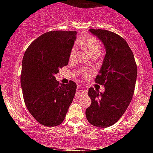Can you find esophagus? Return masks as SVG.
Instances as JSON below:
<instances>
[{"label":"esophagus","instance_id":"34e87169","mask_svg":"<svg viewBox=\"0 0 153 153\" xmlns=\"http://www.w3.org/2000/svg\"><path fill=\"white\" fill-rule=\"evenodd\" d=\"M87 93V88H86L85 86H79L78 87V90H76V97H80L81 95L85 94V93Z\"/></svg>","mask_w":153,"mask_h":153}]
</instances>
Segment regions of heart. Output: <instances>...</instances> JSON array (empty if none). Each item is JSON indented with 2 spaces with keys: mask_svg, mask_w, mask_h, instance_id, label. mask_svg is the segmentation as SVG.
<instances>
[{
  "mask_svg": "<svg viewBox=\"0 0 153 153\" xmlns=\"http://www.w3.org/2000/svg\"><path fill=\"white\" fill-rule=\"evenodd\" d=\"M81 45H83L85 49L90 53V54H95V53H100L101 52V44L98 41L96 37L93 36H87L86 38L84 39L83 41L80 43ZM76 48L77 46L76 44H74V47H72V49L70 51V58L71 60L74 59L76 54ZM88 74V71L84 70L83 71V76H87Z\"/></svg>",
  "mask_w": 153,
  "mask_h": 153,
  "instance_id": "obj_1",
  "label": "heart"
}]
</instances>
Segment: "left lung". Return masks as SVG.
I'll list each match as a JSON object with an SVG mask.
<instances>
[{"label": "left lung", "instance_id": "left-lung-1", "mask_svg": "<svg viewBox=\"0 0 153 153\" xmlns=\"http://www.w3.org/2000/svg\"><path fill=\"white\" fill-rule=\"evenodd\" d=\"M106 48V55L96 83L104 85V93L89 89L92 103L86 110L88 122L106 128L117 123L129 106L134 93L137 66L130 47L122 36L102 29H90Z\"/></svg>", "mask_w": 153, "mask_h": 153}]
</instances>
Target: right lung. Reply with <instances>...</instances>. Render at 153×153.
Returning a JSON list of instances; mask_svg holds the SVG:
<instances>
[{
    "label": "right lung",
    "mask_w": 153,
    "mask_h": 153,
    "mask_svg": "<svg viewBox=\"0 0 153 153\" xmlns=\"http://www.w3.org/2000/svg\"><path fill=\"white\" fill-rule=\"evenodd\" d=\"M76 35V31H49L33 40L24 53L21 74L24 102L45 126L63 123L75 96L74 81L61 84L54 75L68 64Z\"/></svg>",
    "instance_id": "right-lung-1"
}]
</instances>
